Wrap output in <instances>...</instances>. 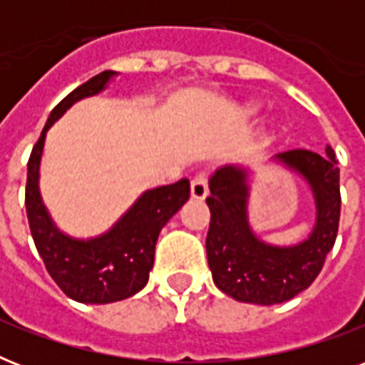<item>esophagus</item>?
Returning a JSON list of instances; mask_svg holds the SVG:
<instances>
[{"label":"esophagus","mask_w":365,"mask_h":365,"mask_svg":"<svg viewBox=\"0 0 365 365\" xmlns=\"http://www.w3.org/2000/svg\"><path fill=\"white\" fill-rule=\"evenodd\" d=\"M208 195V178L206 174H197V176L191 180V197L193 199H206Z\"/></svg>","instance_id":"esophagus-1"}]
</instances>
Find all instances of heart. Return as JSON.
<instances>
[{
	"label": "heart",
	"mask_w": 365,
	"mask_h": 365,
	"mask_svg": "<svg viewBox=\"0 0 365 365\" xmlns=\"http://www.w3.org/2000/svg\"><path fill=\"white\" fill-rule=\"evenodd\" d=\"M254 111H255L254 108H250V110H248V113H254Z\"/></svg>",
	"instance_id": "obj_1"
}]
</instances>
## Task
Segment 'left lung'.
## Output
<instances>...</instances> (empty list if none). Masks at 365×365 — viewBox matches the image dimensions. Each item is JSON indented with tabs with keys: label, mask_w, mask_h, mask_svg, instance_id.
Wrapping results in <instances>:
<instances>
[{
	"label": "left lung",
	"mask_w": 365,
	"mask_h": 365,
	"mask_svg": "<svg viewBox=\"0 0 365 365\" xmlns=\"http://www.w3.org/2000/svg\"><path fill=\"white\" fill-rule=\"evenodd\" d=\"M271 160L303 178L314 199L312 231L292 246L265 242L250 225V168L220 166L208 180L206 255L212 278L223 294L254 305L284 303L309 288L322 271L339 229V168L334 149L326 145V155L289 149L272 155Z\"/></svg>",
	"instance_id": "1"
}]
</instances>
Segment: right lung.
<instances>
[{
    "label": "right lung",
    "instance_id": "1",
    "mask_svg": "<svg viewBox=\"0 0 365 365\" xmlns=\"http://www.w3.org/2000/svg\"><path fill=\"white\" fill-rule=\"evenodd\" d=\"M117 71H102L60 102L31 149L26 180V214L36 248L48 274L68 297L79 303L104 305L126 299L148 284L153 269L155 244L160 229L189 199V180L143 191L134 205L106 233L76 239L56 227L39 191V165L48 128L88 96L108 88Z\"/></svg>",
    "mask_w": 365,
    "mask_h": 365
}]
</instances>
